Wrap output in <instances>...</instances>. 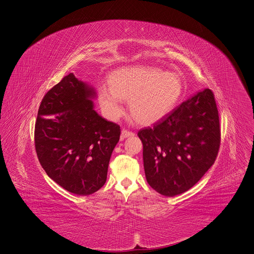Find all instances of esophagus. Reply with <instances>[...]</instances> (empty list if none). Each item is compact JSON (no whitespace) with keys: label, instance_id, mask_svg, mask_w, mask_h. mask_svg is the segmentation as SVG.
Segmentation results:
<instances>
[{"label":"esophagus","instance_id":"obj_1","mask_svg":"<svg viewBox=\"0 0 254 254\" xmlns=\"http://www.w3.org/2000/svg\"><path fill=\"white\" fill-rule=\"evenodd\" d=\"M132 135H134V133L132 132V131H129V130H127V129H123L122 130V134H121V138L122 139H124V138H126V137H128V136H132Z\"/></svg>","mask_w":254,"mask_h":254}]
</instances>
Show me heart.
<instances>
[{
    "instance_id": "1",
    "label": "heart",
    "mask_w": 254,
    "mask_h": 254,
    "mask_svg": "<svg viewBox=\"0 0 254 254\" xmlns=\"http://www.w3.org/2000/svg\"><path fill=\"white\" fill-rule=\"evenodd\" d=\"M109 84L98 88V101L104 116L117 121L124 114L123 100H128L133 120L151 125L176 106L183 93V81L175 72L153 67H126L115 71Z\"/></svg>"
}]
</instances>
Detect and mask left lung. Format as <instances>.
<instances>
[{
	"label": "left lung",
	"instance_id": "1",
	"mask_svg": "<svg viewBox=\"0 0 254 254\" xmlns=\"http://www.w3.org/2000/svg\"><path fill=\"white\" fill-rule=\"evenodd\" d=\"M147 183L173 197L192 188L215 163L221 144L214 93L205 89L138 133Z\"/></svg>",
	"mask_w": 254,
	"mask_h": 254
}]
</instances>
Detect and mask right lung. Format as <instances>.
<instances>
[{"instance_id": "right-lung-1", "label": "right lung", "mask_w": 254, "mask_h": 254, "mask_svg": "<svg viewBox=\"0 0 254 254\" xmlns=\"http://www.w3.org/2000/svg\"><path fill=\"white\" fill-rule=\"evenodd\" d=\"M95 91L73 73L43 97L35 122L34 145L46 174L70 193L88 196L107 180L120 126L94 110Z\"/></svg>"}]
</instances>
